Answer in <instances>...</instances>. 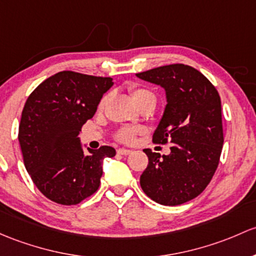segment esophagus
Returning a JSON list of instances; mask_svg holds the SVG:
<instances>
[{
	"label": "esophagus",
	"mask_w": 256,
	"mask_h": 256,
	"mask_svg": "<svg viewBox=\"0 0 256 256\" xmlns=\"http://www.w3.org/2000/svg\"><path fill=\"white\" fill-rule=\"evenodd\" d=\"M118 152V154H121V156H128V154H130L131 153V150H126V148H119L116 150Z\"/></svg>",
	"instance_id": "34e87169"
}]
</instances>
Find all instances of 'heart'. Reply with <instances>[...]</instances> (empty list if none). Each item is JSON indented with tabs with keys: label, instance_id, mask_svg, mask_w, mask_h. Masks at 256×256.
<instances>
[{
	"label": "heart",
	"instance_id": "obj_1",
	"mask_svg": "<svg viewBox=\"0 0 256 256\" xmlns=\"http://www.w3.org/2000/svg\"><path fill=\"white\" fill-rule=\"evenodd\" d=\"M131 94H132V99L134 102L137 104V106H140L141 104L144 103H153L156 104V96L154 93L150 92V90H146V88H141V87H137V88H132L131 90ZM108 102V96H103L99 103V108H104V106ZM137 134V130L135 128H121L116 132V137L118 141L122 142V144H131L135 138Z\"/></svg>",
	"mask_w": 256,
	"mask_h": 256
}]
</instances>
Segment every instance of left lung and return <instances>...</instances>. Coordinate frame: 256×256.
I'll return each instance as SVG.
<instances>
[{"mask_svg":"<svg viewBox=\"0 0 256 256\" xmlns=\"http://www.w3.org/2000/svg\"><path fill=\"white\" fill-rule=\"evenodd\" d=\"M160 86L166 106L153 134L154 144H173L168 156L144 150L148 166L142 190L156 202L176 206L200 195L211 182L223 146L220 98L214 86L192 66L166 64L136 74Z\"/></svg>","mask_w":256,"mask_h":256,"instance_id":"left-lung-1","label":"left lung"}]
</instances>
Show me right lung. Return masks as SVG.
<instances>
[{
    "label": "right lung",
    "instance_id": "right-lung-1",
    "mask_svg": "<svg viewBox=\"0 0 256 256\" xmlns=\"http://www.w3.org/2000/svg\"><path fill=\"white\" fill-rule=\"evenodd\" d=\"M112 84L110 77L62 71L40 83L26 99L18 132L24 166L40 192L54 202L77 205L98 190L103 160L116 152L102 146L84 154L78 134Z\"/></svg>",
    "mask_w": 256,
    "mask_h": 256
}]
</instances>
